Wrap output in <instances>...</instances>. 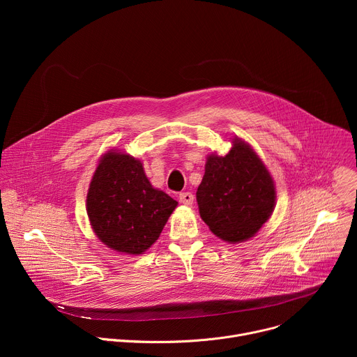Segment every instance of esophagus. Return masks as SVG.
Instances as JSON below:
<instances>
[{"label":"esophagus","mask_w":357,"mask_h":357,"mask_svg":"<svg viewBox=\"0 0 357 357\" xmlns=\"http://www.w3.org/2000/svg\"><path fill=\"white\" fill-rule=\"evenodd\" d=\"M193 199H195V197H193V195H192L190 192H183V193L179 195L181 203H183V205H186V206H192Z\"/></svg>","instance_id":"esophagus-1"}]
</instances>
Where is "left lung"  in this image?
<instances>
[{
	"mask_svg": "<svg viewBox=\"0 0 357 357\" xmlns=\"http://www.w3.org/2000/svg\"><path fill=\"white\" fill-rule=\"evenodd\" d=\"M196 200L202 220L213 234L240 243L252 237L270 219L275 206V185L260 157L236 137L225 157H208Z\"/></svg>",
	"mask_w": 357,
	"mask_h": 357,
	"instance_id": "obj_1",
	"label": "left lung"
}]
</instances>
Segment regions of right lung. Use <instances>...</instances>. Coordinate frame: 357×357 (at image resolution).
<instances>
[{
  "mask_svg": "<svg viewBox=\"0 0 357 357\" xmlns=\"http://www.w3.org/2000/svg\"><path fill=\"white\" fill-rule=\"evenodd\" d=\"M178 206L152 188L142 162L110 149L93 174L86 211L93 231L109 248L138 256L154 244Z\"/></svg>",
  "mask_w": 357,
  "mask_h": 357,
  "instance_id": "obj_1",
  "label": "right lung"
}]
</instances>
